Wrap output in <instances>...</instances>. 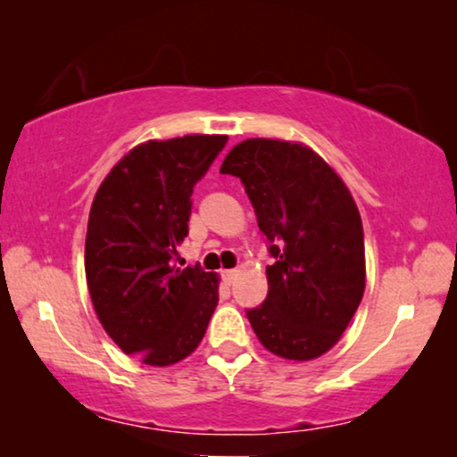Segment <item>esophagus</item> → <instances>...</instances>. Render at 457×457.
I'll return each mask as SVG.
<instances>
[{
    "mask_svg": "<svg viewBox=\"0 0 457 457\" xmlns=\"http://www.w3.org/2000/svg\"><path fill=\"white\" fill-rule=\"evenodd\" d=\"M235 278H237V270H222V280L227 285H233Z\"/></svg>",
    "mask_w": 457,
    "mask_h": 457,
    "instance_id": "obj_1",
    "label": "esophagus"
}]
</instances>
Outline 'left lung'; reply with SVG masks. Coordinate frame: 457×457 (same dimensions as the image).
<instances>
[{
    "mask_svg": "<svg viewBox=\"0 0 457 457\" xmlns=\"http://www.w3.org/2000/svg\"><path fill=\"white\" fill-rule=\"evenodd\" d=\"M222 174L241 179L266 235L268 295L247 318L268 352L312 360L328 352L364 295V228L347 187L299 143L247 139Z\"/></svg>",
    "mask_w": 457,
    "mask_h": 457,
    "instance_id": "8db88e82",
    "label": "left lung"
}]
</instances>
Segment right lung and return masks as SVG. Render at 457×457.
<instances>
[{"label": "right lung", "mask_w": 457, "mask_h": 457, "mask_svg": "<svg viewBox=\"0 0 457 457\" xmlns=\"http://www.w3.org/2000/svg\"><path fill=\"white\" fill-rule=\"evenodd\" d=\"M224 135L147 141L124 155L93 199L85 272L99 322L118 347L149 366L177 364L195 352L218 303V277L177 268L189 233L191 195Z\"/></svg>", "instance_id": "add662e5"}]
</instances>
